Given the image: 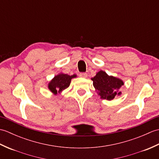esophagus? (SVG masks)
<instances>
[{"label": "esophagus", "mask_w": 159, "mask_h": 159, "mask_svg": "<svg viewBox=\"0 0 159 159\" xmlns=\"http://www.w3.org/2000/svg\"><path fill=\"white\" fill-rule=\"evenodd\" d=\"M79 76L81 78H87V73H80Z\"/></svg>", "instance_id": "esophagus-1"}]
</instances>
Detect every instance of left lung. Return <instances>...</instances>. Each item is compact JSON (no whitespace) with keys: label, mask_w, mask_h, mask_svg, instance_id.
I'll use <instances>...</instances> for the list:
<instances>
[{"label":"left lung","mask_w":159,"mask_h":159,"mask_svg":"<svg viewBox=\"0 0 159 159\" xmlns=\"http://www.w3.org/2000/svg\"><path fill=\"white\" fill-rule=\"evenodd\" d=\"M92 80L94 88L101 99L111 100L116 96L121 95L120 89L124 85L122 80L109 76L102 70L99 71L95 76L92 78Z\"/></svg>","instance_id":"8db88e82"}]
</instances>
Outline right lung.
I'll return each mask as SVG.
<instances>
[{
    "mask_svg": "<svg viewBox=\"0 0 159 159\" xmlns=\"http://www.w3.org/2000/svg\"><path fill=\"white\" fill-rule=\"evenodd\" d=\"M76 77V74L70 76L68 74L60 73L50 80L48 85V87L50 92L56 95L58 93H59L61 92L64 89H67L70 85L71 80L73 78Z\"/></svg>",
    "mask_w": 159,
    "mask_h": 159,
    "instance_id": "right-lung-1",
    "label": "right lung"
}]
</instances>
